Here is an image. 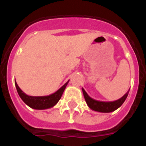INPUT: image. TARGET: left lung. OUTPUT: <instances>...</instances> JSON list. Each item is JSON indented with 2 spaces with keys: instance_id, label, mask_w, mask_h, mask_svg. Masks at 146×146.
I'll list each match as a JSON object with an SVG mask.
<instances>
[{
  "instance_id": "1",
  "label": "left lung",
  "mask_w": 146,
  "mask_h": 146,
  "mask_svg": "<svg viewBox=\"0 0 146 146\" xmlns=\"http://www.w3.org/2000/svg\"><path fill=\"white\" fill-rule=\"evenodd\" d=\"M82 93H83V96H84L85 99H86V103H87L88 106L89 107L90 109L94 110V111L99 112V113H111V112L115 111V110L119 108L123 104V103L124 102L126 97L128 96L129 90L121 99L114 102L97 101V100H95V99L90 97L88 96V94L84 90V88H82Z\"/></svg>"
}]
</instances>
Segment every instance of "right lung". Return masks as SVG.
<instances>
[{
	"mask_svg": "<svg viewBox=\"0 0 146 146\" xmlns=\"http://www.w3.org/2000/svg\"><path fill=\"white\" fill-rule=\"evenodd\" d=\"M69 82V80L67 81L65 84L61 88H60L56 92L48 95V96H28V95H27V94L23 92L20 88V87L18 86L16 81L15 80V86H16L17 91L20 97L28 106L35 110L49 109V108H51L55 106L61 98L62 94L64 93V90H65L66 87L68 85Z\"/></svg>",
	"mask_w": 146,
	"mask_h": 146,
	"instance_id": "1",
	"label": "right lung"
}]
</instances>
